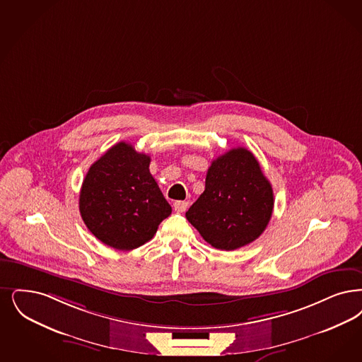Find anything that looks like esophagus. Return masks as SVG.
Returning a JSON list of instances; mask_svg holds the SVG:
<instances>
[{
  "label": "esophagus",
  "instance_id": "1",
  "mask_svg": "<svg viewBox=\"0 0 362 362\" xmlns=\"http://www.w3.org/2000/svg\"><path fill=\"white\" fill-rule=\"evenodd\" d=\"M188 202L186 201H176L174 203V210L176 213H185L187 210Z\"/></svg>",
  "mask_w": 362,
  "mask_h": 362
}]
</instances>
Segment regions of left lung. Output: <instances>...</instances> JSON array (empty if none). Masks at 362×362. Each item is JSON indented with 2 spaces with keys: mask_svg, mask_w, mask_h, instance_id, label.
I'll return each mask as SVG.
<instances>
[{
  "mask_svg": "<svg viewBox=\"0 0 362 362\" xmlns=\"http://www.w3.org/2000/svg\"><path fill=\"white\" fill-rule=\"evenodd\" d=\"M274 189L255 155L233 148L213 160L206 186L187 213L203 240L221 250H234L259 238L274 211Z\"/></svg>",
  "mask_w": 362,
  "mask_h": 362,
  "instance_id": "8db88e82",
  "label": "left lung"
}]
</instances>
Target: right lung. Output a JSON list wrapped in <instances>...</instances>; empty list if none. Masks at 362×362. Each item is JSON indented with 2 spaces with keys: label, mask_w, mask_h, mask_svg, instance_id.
<instances>
[{
  "label": "right lung",
  "mask_w": 362,
  "mask_h": 362,
  "mask_svg": "<svg viewBox=\"0 0 362 362\" xmlns=\"http://www.w3.org/2000/svg\"><path fill=\"white\" fill-rule=\"evenodd\" d=\"M149 163L148 155L121 141L88 168L79 211L87 229L105 245L118 250L144 245L171 214Z\"/></svg>",
  "instance_id": "add662e5"
}]
</instances>
